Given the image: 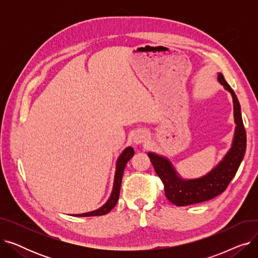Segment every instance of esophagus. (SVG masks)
I'll return each instance as SVG.
<instances>
[{
  "label": "esophagus",
  "mask_w": 258,
  "mask_h": 258,
  "mask_svg": "<svg viewBox=\"0 0 258 258\" xmlns=\"http://www.w3.org/2000/svg\"><path fill=\"white\" fill-rule=\"evenodd\" d=\"M145 140H146V134L144 132H141V131L136 132L133 136V142L135 144H141Z\"/></svg>",
  "instance_id": "34e87169"
}]
</instances>
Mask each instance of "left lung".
Segmentation results:
<instances>
[{"instance_id":"obj_1","label":"left lung","mask_w":258,"mask_h":258,"mask_svg":"<svg viewBox=\"0 0 258 258\" xmlns=\"http://www.w3.org/2000/svg\"><path fill=\"white\" fill-rule=\"evenodd\" d=\"M218 80L224 89L231 94L233 100V116L236 125L231 147L219 163L209 172L200 178L184 179L175 170L167 157L153 152L147 153L157 174L164 184L166 198L177 206L197 204V203L211 200L224 192L235 175L246 153L247 137L242 123L240 104L234 91L227 84L222 73H218Z\"/></svg>"}]
</instances>
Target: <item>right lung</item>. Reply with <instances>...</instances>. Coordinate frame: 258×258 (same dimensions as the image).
<instances>
[{"label":"right lung","mask_w":258,"mask_h":258,"mask_svg":"<svg viewBox=\"0 0 258 258\" xmlns=\"http://www.w3.org/2000/svg\"><path fill=\"white\" fill-rule=\"evenodd\" d=\"M134 148L131 146H127L124 148V151L121 153V155L118 157L117 162H116V170H115V175H114V184H113V189L110 198L107 199V201L104 203V204L99 207L96 210L85 212V213H78V214H73L74 216H96V215H103L110 212L117 204L118 199H119V194H120V187H121V181H122V175H123L124 168L126 166L127 162L132 159L134 156Z\"/></svg>","instance_id":"right-lung-1"}]
</instances>
